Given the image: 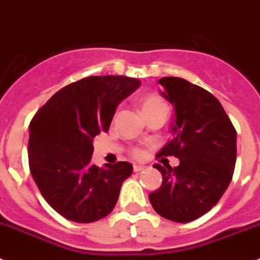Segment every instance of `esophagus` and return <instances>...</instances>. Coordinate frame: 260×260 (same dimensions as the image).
<instances>
[{"label":"esophagus","instance_id":"esophagus-1","mask_svg":"<svg viewBox=\"0 0 260 260\" xmlns=\"http://www.w3.org/2000/svg\"><path fill=\"white\" fill-rule=\"evenodd\" d=\"M144 170H145L144 166H140V165L133 166V171H135V172H141V171H144Z\"/></svg>","mask_w":260,"mask_h":260}]
</instances>
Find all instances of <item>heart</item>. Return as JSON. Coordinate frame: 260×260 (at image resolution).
<instances>
[{
    "instance_id": "b5f03b06",
    "label": "heart",
    "mask_w": 260,
    "mask_h": 260,
    "mask_svg": "<svg viewBox=\"0 0 260 260\" xmlns=\"http://www.w3.org/2000/svg\"><path fill=\"white\" fill-rule=\"evenodd\" d=\"M155 109H167V105L163 101L162 98L158 97V95H149L142 101L141 104V111L145 113V111H149V110H155ZM141 150L136 149L133 150V155L140 156L141 155Z\"/></svg>"
}]
</instances>
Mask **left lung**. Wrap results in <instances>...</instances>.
<instances>
[{"instance_id": "obj_1", "label": "left lung", "mask_w": 260, "mask_h": 260, "mask_svg": "<svg viewBox=\"0 0 260 260\" xmlns=\"http://www.w3.org/2000/svg\"><path fill=\"white\" fill-rule=\"evenodd\" d=\"M158 83L175 111L172 139L158 156L174 155L180 163L175 168L154 165L163 181L149 200L160 216L189 223L209 212L228 188L237 155V132L210 92L174 76Z\"/></svg>"}]
</instances>
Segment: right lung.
<instances>
[{"mask_svg":"<svg viewBox=\"0 0 260 260\" xmlns=\"http://www.w3.org/2000/svg\"><path fill=\"white\" fill-rule=\"evenodd\" d=\"M127 76H89L58 90L29 124L28 160L46 202L75 223H93L115 207L128 162L92 163L93 140L109 131L116 107L140 86Z\"/></svg>","mask_w":260,"mask_h":260,"instance_id":"right-lung-1","label":"right lung"}]
</instances>
